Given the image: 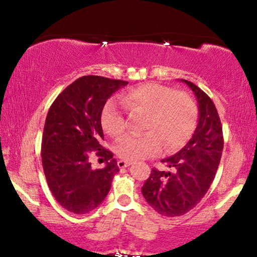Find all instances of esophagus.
I'll list each match as a JSON object with an SVG mask.
<instances>
[{"label":"esophagus","instance_id":"1","mask_svg":"<svg viewBox=\"0 0 257 257\" xmlns=\"http://www.w3.org/2000/svg\"><path fill=\"white\" fill-rule=\"evenodd\" d=\"M117 165H118L119 168H127V167H129V166H132V162L124 161V160H119V161L117 162Z\"/></svg>","mask_w":257,"mask_h":257}]
</instances>
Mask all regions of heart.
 <instances>
[{
    "label": "heart",
    "instance_id": "b5f03b06",
    "mask_svg": "<svg viewBox=\"0 0 257 257\" xmlns=\"http://www.w3.org/2000/svg\"><path fill=\"white\" fill-rule=\"evenodd\" d=\"M122 105L137 114H147L143 137H125L116 147V154L125 161H138L166 151H176L190 139L198 119V106L185 91L171 87L146 83L125 92ZM103 132L112 138H121L127 122L116 103L108 101L101 112Z\"/></svg>",
    "mask_w": 257,
    "mask_h": 257
}]
</instances>
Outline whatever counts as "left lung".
Wrapping results in <instances>:
<instances>
[{
	"instance_id": "obj_1",
	"label": "left lung",
	"mask_w": 257,
	"mask_h": 257,
	"mask_svg": "<svg viewBox=\"0 0 257 257\" xmlns=\"http://www.w3.org/2000/svg\"><path fill=\"white\" fill-rule=\"evenodd\" d=\"M181 81L198 100V125L181 150L161 160L169 171L154 168L141 188L152 209L167 217L183 215L202 200L214 180L224 145L221 120L211 98L191 81Z\"/></svg>"
}]
</instances>
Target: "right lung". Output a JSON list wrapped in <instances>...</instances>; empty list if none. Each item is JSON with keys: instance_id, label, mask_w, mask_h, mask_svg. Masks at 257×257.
<instances>
[{"instance_id": "1", "label": "right lung", "mask_w": 257, "mask_h": 257, "mask_svg": "<svg viewBox=\"0 0 257 257\" xmlns=\"http://www.w3.org/2000/svg\"><path fill=\"white\" fill-rule=\"evenodd\" d=\"M128 81L83 76L67 86L48 110L42 138V162L52 194L65 210L86 214L101 204L119 171L101 146V112L107 99ZM94 151L106 166L92 169Z\"/></svg>"}]
</instances>
